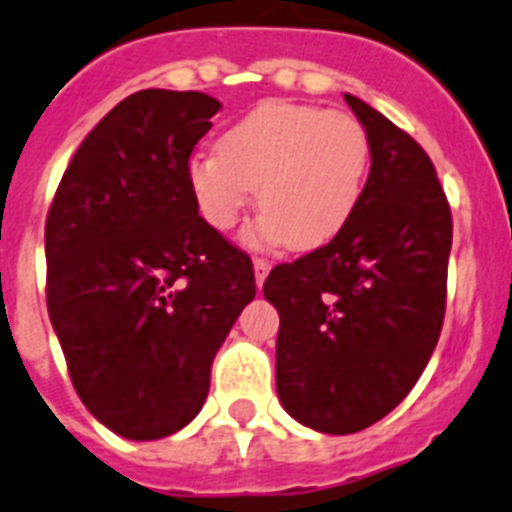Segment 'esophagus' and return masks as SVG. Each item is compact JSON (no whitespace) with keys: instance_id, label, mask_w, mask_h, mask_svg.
I'll use <instances>...</instances> for the list:
<instances>
[{"instance_id":"obj_1","label":"esophagus","mask_w":512,"mask_h":512,"mask_svg":"<svg viewBox=\"0 0 512 512\" xmlns=\"http://www.w3.org/2000/svg\"><path fill=\"white\" fill-rule=\"evenodd\" d=\"M268 273H270L268 260H263V257H255V281H257V286H263V281L268 278Z\"/></svg>"}]
</instances>
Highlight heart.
<instances>
[{"label":"heart","instance_id":"obj_1","mask_svg":"<svg viewBox=\"0 0 512 512\" xmlns=\"http://www.w3.org/2000/svg\"><path fill=\"white\" fill-rule=\"evenodd\" d=\"M369 171V135L349 111L270 101L187 161L200 216L229 231L255 200L265 210L244 234L252 247L317 249L354 216Z\"/></svg>","mask_w":512,"mask_h":512}]
</instances>
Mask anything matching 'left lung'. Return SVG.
Listing matches in <instances>:
<instances>
[{"label":"left lung","instance_id":"left-lung-1","mask_svg":"<svg viewBox=\"0 0 512 512\" xmlns=\"http://www.w3.org/2000/svg\"><path fill=\"white\" fill-rule=\"evenodd\" d=\"M346 103L369 135L354 216L330 244L270 270L278 309L276 390L296 422L351 435L409 395L445 317L453 218L414 137L362 98Z\"/></svg>","mask_w":512,"mask_h":512}]
</instances>
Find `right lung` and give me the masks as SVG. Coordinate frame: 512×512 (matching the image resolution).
Returning a JSON list of instances; mask_svg holds the SVG:
<instances>
[{
	"label": "right lung",
	"mask_w": 512,
	"mask_h": 512,
	"mask_svg": "<svg viewBox=\"0 0 512 512\" xmlns=\"http://www.w3.org/2000/svg\"><path fill=\"white\" fill-rule=\"evenodd\" d=\"M221 103L137 90L90 130L46 218V304L85 409L127 440L203 409L210 364L255 299L252 260L197 216L187 161Z\"/></svg>",
	"instance_id": "1"
}]
</instances>
